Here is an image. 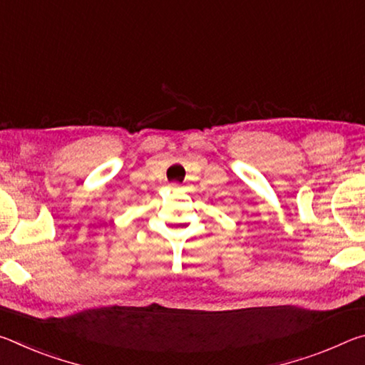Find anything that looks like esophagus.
Segmentation results:
<instances>
[{
	"instance_id": "34e87169",
	"label": "esophagus",
	"mask_w": 365,
	"mask_h": 365,
	"mask_svg": "<svg viewBox=\"0 0 365 365\" xmlns=\"http://www.w3.org/2000/svg\"><path fill=\"white\" fill-rule=\"evenodd\" d=\"M170 188L172 190H178V188H180V183H175V182L170 183Z\"/></svg>"
}]
</instances>
